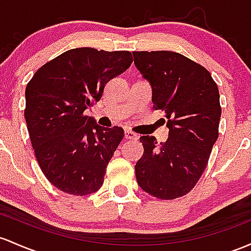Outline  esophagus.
I'll return each instance as SVG.
<instances>
[{"instance_id":"obj_1","label":"esophagus","mask_w":251,"mask_h":251,"mask_svg":"<svg viewBox=\"0 0 251 251\" xmlns=\"http://www.w3.org/2000/svg\"><path fill=\"white\" fill-rule=\"evenodd\" d=\"M124 137H125V139H137V138H138V136H137L134 132H132L130 130H125Z\"/></svg>"}]
</instances>
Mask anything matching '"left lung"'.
I'll list each match as a JSON object with an SVG mask.
<instances>
[{
  "label": "left lung",
  "mask_w": 251,
  "mask_h": 251,
  "mask_svg": "<svg viewBox=\"0 0 251 251\" xmlns=\"http://www.w3.org/2000/svg\"><path fill=\"white\" fill-rule=\"evenodd\" d=\"M134 65L152 88L153 109L164 112L167 142L143 136L137 162L139 187L152 197L173 200L194 188L218 138L219 90L202 65L173 51H136Z\"/></svg>",
  "instance_id": "1"
}]
</instances>
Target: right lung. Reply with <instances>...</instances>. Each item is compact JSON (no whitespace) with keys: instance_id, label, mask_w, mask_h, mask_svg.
Segmentation results:
<instances>
[{"instance_id":"add662e5","label":"right lung","mask_w":251,"mask_h":251,"mask_svg":"<svg viewBox=\"0 0 251 251\" xmlns=\"http://www.w3.org/2000/svg\"><path fill=\"white\" fill-rule=\"evenodd\" d=\"M132 62L130 51L73 49L44 64L27 84L25 119L33 150L59 191L83 197L102 186L124 130L101 127L84 112Z\"/></svg>"}]
</instances>
